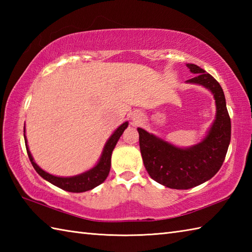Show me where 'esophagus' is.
I'll return each mask as SVG.
<instances>
[{"instance_id":"obj_1","label":"esophagus","mask_w":252,"mask_h":252,"mask_svg":"<svg viewBox=\"0 0 252 252\" xmlns=\"http://www.w3.org/2000/svg\"><path fill=\"white\" fill-rule=\"evenodd\" d=\"M132 120L137 125V123H140L142 121V115L138 114V112H135V114L132 116Z\"/></svg>"}]
</instances>
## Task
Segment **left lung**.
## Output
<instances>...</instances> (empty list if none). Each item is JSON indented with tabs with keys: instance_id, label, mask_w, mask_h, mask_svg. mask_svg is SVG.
Here are the masks:
<instances>
[{
	"instance_id": "1",
	"label": "left lung",
	"mask_w": 252,
	"mask_h": 252,
	"mask_svg": "<svg viewBox=\"0 0 252 252\" xmlns=\"http://www.w3.org/2000/svg\"><path fill=\"white\" fill-rule=\"evenodd\" d=\"M186 66L196 74L186 82L202 85L216 99V120L206 137L194 146L180 148L137 127L143 162L148 174L159 184L174 189H189L215 176L222 167L231 142V118L220 83L197 65Z\"/></svg>"
}]
</instances>
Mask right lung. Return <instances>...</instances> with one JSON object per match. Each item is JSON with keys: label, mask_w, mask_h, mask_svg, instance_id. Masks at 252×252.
<instances>
[{"label": "right lung", "mask_w": 252, "mask_h": 252, "mask_svg": "<svg viewBox=\"0 0 252 252\" xmlns=\"http://www.w3.org/2000/svg\"><path fill=\"white\" fill-rule=\"evenodd\" d=\"M127 125H129L127 121L122 123V125L114 132V134L109 137V140L107 141V143L105 144L103 153H101V156L98 160L97 164H96L94 168L87 171V172L81 173V174L76 175V176L61 178V176L52 175L50 173L45 172L44 170H42L39 165L34 162L33 158H32V155L28 148V144H27V138L25 135L26 131L24 127V136H25L27 154H28L30 161H31L32 165H33V168L35 169L36 172L39 173V175H41L44 180L49 181L50 183H52L53 185L60 187V189H63V190L71 191V192L87 191L90 189H93L94 187L98 186L107 179V176H108L109 171H110L112 151H114L116 144L118 141H119V138L122 135L123 131H125L127 127Z\"/></svg>", "instance_id": "obj_1"}]
</instances>
